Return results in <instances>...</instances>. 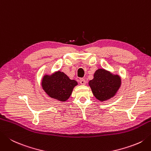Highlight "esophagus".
Instances as JSON below:
<instances>
[{"label":"esophagus","instance_id":"esophagus-1","mask_svg":"<svg viewBox=\"0 0 151 151\" xmlns=\"http://www.w3.org/2000/svg\"><path fill=\"white\" fill-rule=\"evenodd\" d=\"M80 83H81V84L82 85H85L86 84V81L85 79L84 78H81L80 79Z\"/></svg>","mask_w":151,"mask_h":151}]
</instances>
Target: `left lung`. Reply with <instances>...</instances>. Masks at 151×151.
I'll return each mask as SVG.
<instances>
[{"mask_svg":"<svg viewBox=\"0 0 151 151\" xmlns=\"http://www.w3.org/2000/svg\"><path fill=\"white\" fill-rule=\"evenodd\" d=\"M90 87L93 96L100 101H105L116 95L121 86V78L104 69H98L90 81Z\"/></svg>","mask_w":151,"mask_h":151,"instance_id":"obj_1","label":"left lung"}]
</instances>
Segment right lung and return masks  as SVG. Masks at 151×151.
<instances>
[{"label": "right lung", "mask_w": 151, "mask_h": 151, "mask_svg": "<svg viewBox=\"0 0 151 151\" xmlns=\"http://www.w3.org/2000/svg\"><path fill=\"white\" fill-rule=\"evenodd\" d=\"M78 85L75 80H70L63 72H54L52 75H45L42 80L44 91L53 99L66 101L73 92V88Z\"/></svg>", "instance_id": "right-lung-1"}]
</instances>
